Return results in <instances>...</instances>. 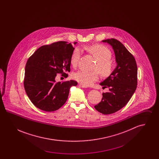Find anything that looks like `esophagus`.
<instances>
[{"instance_id":"1","label":"esophagus","mask_w":159,"mask_h":159,"mask_svg":"<svg viewBox=\"0 0 159 159\" xmlns=\"http://www.w3.org/2000/svg\"><path fill=\"white\" fill-rule=\"evenodd\" d=\"M79 85H80V87H82V88H88V86H86V85L83 84H80Z\"/></svg>"}]
</instances>
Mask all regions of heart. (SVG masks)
<instances>
[{
	"instance_id": "1",
	"label": "heart",
	"mask_w": 159,
	"mask_h": 159,
	"mask_svg": "<svg viewBox=\"0 0 159 159\" xmlns=\"http://www.w3.org/2000/svg\"><path fill=\"white\" fill-rule=\"evenodd\" d=\"M84 49L97 60L93 67L95 70H80L74 73L73 77L77 82L86 86H89L98 79V71L102 76H110L113 71L114 64L111 60L112 53L105 46L99 44L91 45L86 46ZM80 55V49L76 48L72 52L70 58V63L73 67L77 66Z\"/></svg>"
}]
</instances>
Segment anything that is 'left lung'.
<instances>
[{
	"mask_svg": "<svg viewBox=\"0 0 159 159\" xmlns=\"http://www.w3.org/2000/svg\"><path fill=\"white\" fill-rule=\"evenodd\" d=\"M112 46L117 66L111 75L100 83L109 91L102 93L95 108L103 114H110L126 106L137 87L138 67L133 55L120 41L111 38L102 40Z\"/></svg>",
	"mask_w": 159,
	"mask_h": 159,
	"instance_id": "left-lung-1",
	"label": "left lung"
}]
</instances>
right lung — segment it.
I'll return each instance as SVG.
<instances>
[{"instance_id": "obj_1", "label": "right lung", "mask_w": 159, "mask_h": 159, "mask_svg": "<svg viewBox=\"0 0 159 159\" xmlns=\"http://www.w3.org/2000/svg\"><path fill=\"white\" fill-rule=\"evenodd\" d=\"M74 49L71 43L60 41L40 47L28 59L24 86L31 102L38 108L48 112L57 110L66 102L70 88L77 84L75 80H55L57 74L68 76Z\"/></svg>"}]
</instances>
